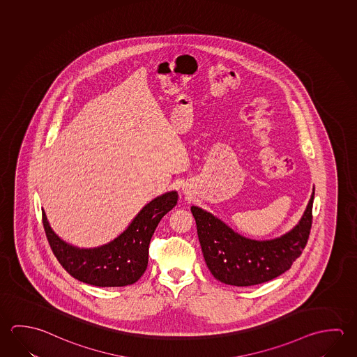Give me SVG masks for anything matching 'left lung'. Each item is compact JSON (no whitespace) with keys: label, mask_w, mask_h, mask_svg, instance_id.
Wrapping results in <instances>:
<instances>
[{"label":"left lung","mask_w":357,"mask_h":357,"mask_svg":"<svg viewBox=\"0 0 357 357\" xmlns=\"http://www.w3.org/2000/svg\"><path fill=\"white\" fill-rule=\"evenodd\" d=\"M313 198L314 189L298 223L272 239L244 237L212 213L192 206L206 267L218 281L238 287L259 284L284 273L306 247Z\"/></svg>","instance_id":"obj_1"}]
</instances>
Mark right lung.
Instances as JSON below:
<instances>
[{
  "label": "right lung",
  "instance_id": "add662e5",
  "mask_svg": "<svg viewBox=\"0 0 357 357\" xmlns=\"http://www.w3.org/2000/svg\"><path fill=\"white\" fill-rule=\"evenodd\" d=\"M176 190L145 204L126 231L107 243L80 248L52 231L43 209V223L57 261L76 280L98 287H124L138 281L148 267L149 243L160 219L176 206Z\"/></svg>",
  "mask_w": 357,
  "mask_h": 357
}]
</instances>
